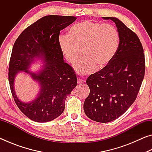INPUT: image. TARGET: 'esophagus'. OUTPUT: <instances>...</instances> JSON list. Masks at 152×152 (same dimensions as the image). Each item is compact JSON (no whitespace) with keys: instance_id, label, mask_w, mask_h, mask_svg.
Segmentation results:
<instances>
[{"instance_id":"esophagus-1","label":"esophagus","mask_w":152,"mask_h":152,"mask_svg":"<svg viewBox=\"0 0 152 152\" xmlns=\"http://www.w3.org/2000/svg\"><path fill=\"white\" fill-rule=\"evenodd\" d=\"M77 82H78V84H80V83H83V82H84V80L81 78H77Z\"/></svg>"}]
</instances>
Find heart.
Masks as SVG:
<instances>
[{"mask_svg":"<svg viewBox=\"0 0 152 152\" xmlns=\"http://www.w3.org/2000/svg\"><path fill=\"white\" fill-rule=\"evenodd\" d=\"M70 35L61 34L58 43L61 54L70 64H74L82 48L83 56L74 65L77 72L87 74L95 68L102 69L109 64L119 45V33L114 26L92 20H84L73 25Z\"/></svg>","mask_w":152,"mask_h":152,"instance_id":"b5f03b06","label":"heart"}]
</instances>
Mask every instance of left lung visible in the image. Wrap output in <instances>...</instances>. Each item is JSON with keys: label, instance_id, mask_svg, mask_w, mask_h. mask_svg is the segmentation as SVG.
<instances>
[{"label": "left lung", "instance_id": "8db88e82", "mask_svg": "<svg viewBox=\"0 0 152 152\" xmlns=\"http://www.w3.org/2000/svg\"><path fill=\"white\" fill-rule=\"evenodd\" d=\"M115 23L119 44L111 61L86 80L90 94L84 103L86 116L96 122L119 118L137 98L145 74V56L137 35L116 17H102Z\"/></svg>", "mask_w": 152, "mask_h": 152}]
</instances>
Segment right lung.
Segmentation results:
<instances>
[{
	"label": "right lung",
	"instance_id": "obj_1",
	"mask_svg": "<svg viewBox=\"0 0 152 152\" xmlns=\"http://www.w3.org/2000/svg\"><path fill=\"white\" fill-rule=\"evenodd\" d=\"M76 19L72 16H45L26 28L14 43L9 67L10 88L17 107L33 121L48 122L60 116L67 96L76 86V75L64 61L58 43L60 31ZM37 60L45 64L39 71L31 72L30 66ZM20 72L30 74L40 84L38 96L31 102H20L15 93L14 79Z\"/></svg>",
	"mask_w": 152,
	"mask_h": 152
}]
</instances>
